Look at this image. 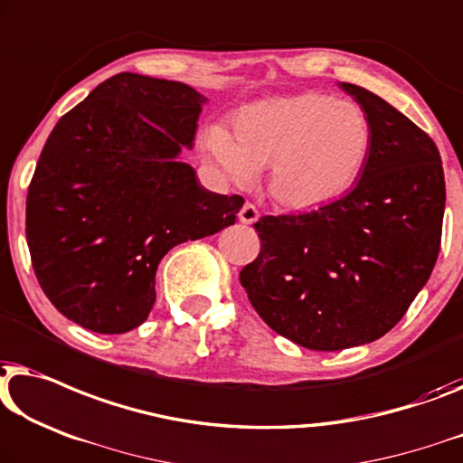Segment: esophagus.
Here are the masks:
<instances>
[{
  "label": "esophagus",
  "mask_w": 463,
  "mask_h": 463,
  "mask_svg": "<svg viewBox=\"0 0 463 463\" xmlns=\"http://www.w3.org/2000/svg\"><path fill=\"white\" fill-rule=\"evenodd\" d=\"M238 219L242 221L244 225H252V223H257L259 221V211H257V206L254 204H250V203H246L242 209H240V215H238Z\"/></svg>",
  "instance_id": "obj_1"
}]
</instances>
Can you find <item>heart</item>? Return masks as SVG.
I'll return each mask as SVG.
<instances>
[{
  "instance_id": "b5f03b06",
  "label": "heart",
  "mask_w": 463,
  "mask_h": 463,
  "mask_svg": "<svg viewBox=\"0 0 463 463\" xmlns=\"http://www.w3.org/2000/svg\"><path fill=\"white\" fill-rule=\"evenodd\" d=\"M203 148L236 185H250L267 166L273 200L309 213L359 184L373 152V125L359 104L303 91L242 106L232 117V133L209 127Z\"/></svg>"
}]
</instances>
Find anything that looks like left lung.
<instances>
[{"mask_svg": "<svg viewBox=\"0 0 463 463\" xmlns=\"http://www.w3.org/2000/svg\"><path fill=\"white\" fill-rule=\"evenodd\" d=\"M373 125L359 184L319 211L259 219L260 254L240 284L265 324L311 351L392 330L440 250L445 175L437 144L376 93L338 83Z\"/></svg>", "mask_w": 463, "mask_h": 463, "instance_id": "obj_1", "label": "left lung"}]
</instances>
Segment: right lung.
I'll use <instances>...</instances> for the list:
<instances>
[{
  "label": "right lung",
  "mask_w": 463,
  "mask_h": 463,
  "mask_svg": "<svg viewBox=\"0 0 463 463\" xmlns=\"http://www.w3.org/2000/svg\"><path fill=\"white\" fill-rule=\"evenodd\" d=\"M204 104L185 83L118 72L50 133L26 196V242L45 297L85 330L142 326L165 254L236 223L244 198L206 190L179 158Z\"/></svg>",
  "instance_id": "1"
}]
</instances>
